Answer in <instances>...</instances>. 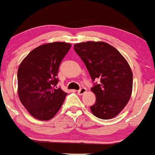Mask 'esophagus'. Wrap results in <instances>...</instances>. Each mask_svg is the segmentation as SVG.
<instances>
[{"label":"esophagus","mask_w":155,"mask_h":155,"mask_svg":"<svg viewBox=\"0 0 155 155\" xmlns=\"http://www.w3.org/2000/svg\"><path fill=\"white\" fill-rule=\"evenodd\" d=\"M86 92H87V89L85 88V87H82V88H81L78 91V93L80 95H83V94H85Z\"/></svg>","instance_id":"obj_1"}]
</instances>
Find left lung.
Instances as JSON below:
<instances>
[{
	"mask_svg": "<svg viewBox=\"0 0 155 155\" xmlns=\"http://www.w3.org/2000/svg\"><path fill=\"white\" fill-rule=\"evenodd\" d=\"M93 81L101 83L91 88L96 100L91 112L101 119L116 117L127 106L133 88V73L129 63L115 47L104 41L74 45Z\"/></svg>",
	"mask_w": 155,
	"mask_h": 155,
	"instance_id": "left-lung-1",
	"label": "left lung"
}]
</instances>
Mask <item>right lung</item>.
<instances>
[{"instance_id": "1", "label": "right lung", "mask_w": 155, "mask_h": 155, "mask_svg": "<svg viewBox=\"0 0 155 155\" xmlns=\"http://www.w3.org/2000/svg\"><path fill=\"white\" fill-rule=\"evenodd\" d=\"M71 45L47 43L30 51L18 69L19 100L34 118L47 121L56 115L68 93L60 87L56 78L61 61Z\"/></svg>"}]
</instances>
